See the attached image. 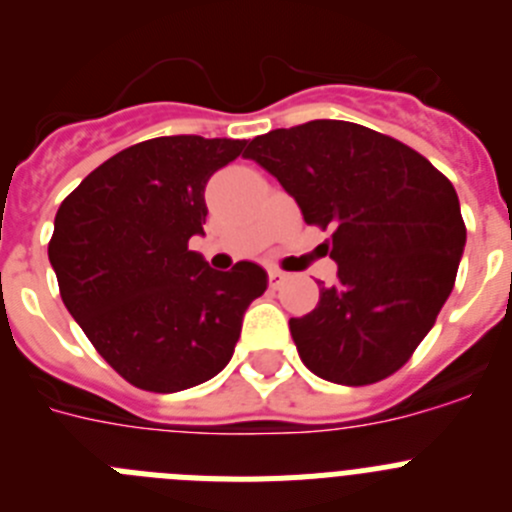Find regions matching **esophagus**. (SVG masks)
<instances>
[{"mask_svg": "<svg viewBox=\"0 0 512 512\" xmlns=\"http://www.w3.org/2000/svg\"><path fill=\"white\" fill-rule=\"evenodd\" d=\"M284 282H287V274H284V271L269 269V287L271 289H279Z\"/></svg>", "mask_w": 512, "mask_h": 512, "instance_id": "1", "label": "esophagus"}]
</instances>
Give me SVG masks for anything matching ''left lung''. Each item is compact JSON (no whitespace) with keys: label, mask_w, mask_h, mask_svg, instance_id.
Returning a JSON list of instances; mask_svg holds the SVG:
<instances>
[{"label":"left lung","mask_w":512,"mask_h":512,"mask_svg":"<svg viewBox=\"0 0 512 512\" xmlns=\"http://www.w3.org/2000/svg\"><path fill=\"white\" fill-rule=\"evenodd\" d=\"M305 223L333 228L338 282L289 320L312 374L348 387L413 356L454 289L467 228L456 189L428 158L356 122L312 120L248 143Z\"/></svg>","instance_id":"1"}]
</instances>
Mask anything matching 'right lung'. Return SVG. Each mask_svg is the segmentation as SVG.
Instances as JSON below:
<instances>
[{
	"mask_svg": "<svg viewBox=\"0 0 512 512\" xmlns=\"http://www.w3.org/2000/svg\"><path fill=\"white\" fill-rule=\"evenodd\" d=\"M246 140L169 135L107 158L61 202L48 243L61 300L107 364L148 392L223 372L266 271H215L197 251L205 187Z\"/></svg>",
	"mask_w": 512,
	"mask_h": 512,
	"instance_id": "right-lung-1",
	"label": "right lung"
}]
</instances>
